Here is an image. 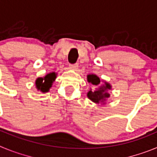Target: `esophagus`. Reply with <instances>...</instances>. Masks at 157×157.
<instances>
[{"label": "esophagus", "mask_w": 157, "mask_h": 157, "mask_svg": "<svg viewBox=\"0 0 157 157\" xmlns=\"http://www.w3.org/2000/svg\"><path fill=\"white\" fill-rule=\"evenodd\" d=\"M78 67V63H75V64H71L69 66V68L71 69V70H77Z\"/></svg>", "instance_id": "esophagus-1"}]
</instances>
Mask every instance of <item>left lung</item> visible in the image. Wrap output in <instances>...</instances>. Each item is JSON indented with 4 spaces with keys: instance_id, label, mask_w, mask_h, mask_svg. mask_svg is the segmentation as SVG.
I'll return each mask as SVG.
<instances>
[{
    "instance_id": "left-lung-1",
    "label": "left lung",
    "mask_w": 157,
    "mask_h": 157,
    "mask_svg": "<svg viewBox=\"0 0 157 157\" xmlns=\"http://www.w3.org/2000/svg\"><path fill=\"white\" fill-rule=\"evenodd\" d=\"M87 81L95 86V90H90L87 93V98L96 104L105 105L108 98H110L109 91L112 90V85L106 81L101 80L97 75L90 74L87 75ZM101 82H104L102 84Z\"/></svg>"
}]
</instances>
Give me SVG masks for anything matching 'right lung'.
Listing matches in <instances>:
<instances>
[{
    "mask_svg": "<svg viewBox=\"0 0 157 157\" xmlns=\"http://www.w3.org/2000/svg\"><path fill=\"white\" fill-rule=\"evenodd\" d=\"M57 73L55 71L50 72L44 77L37 78L35 81V86L37 90L42 93H47L49 91V89L52 87V83L56 78Z\"/></svg>",
    "mask_w": 157,
    "mask_h": 157,
    "instance_id": "right-lung-1",
    "label": "right lung"
}]
</instances>
